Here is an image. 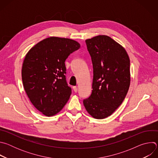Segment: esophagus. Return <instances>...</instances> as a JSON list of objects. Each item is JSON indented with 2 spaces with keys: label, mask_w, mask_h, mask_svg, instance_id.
Wrapping results in <instances>:
<instances>
[{
  "label": "esophagus",
  "mask_w": 158,
  "mask_h": 158,
  "mask_svg": "<svg viewBox=\"0 0 158 158\" xmlns=\"http://www.w3.org/2000/svg\"><path fill=\"white\" fill-rule=\"evenodd\" d=\"M73 90H74V91L75 92V93H76L77 91V87H76V86H73Z\"/></svg>",
  "instance_id": "34e87169"
}]
</instances>
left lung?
Returning a JSON list of instances; mask_svg holds the SVG:
<instances>
[{
	"mask_svg": "<svg viewBox=\"0 0 158 158\" xmlns=\"http://www.w3.org/2000/svg\"><path fill=\"white\" fill-rule=\"evenodd\" d=\"M93 66L92 93L84 99L88 113L98 119L110 116L122 104L130 85V60L124 48L110 37L85 40Z\"/></svg>",
	"mask_w": 158,
	"mask_h": 158,
	"instance_id": "8db88e82",
	"label": "left lung"
}]
</instances>
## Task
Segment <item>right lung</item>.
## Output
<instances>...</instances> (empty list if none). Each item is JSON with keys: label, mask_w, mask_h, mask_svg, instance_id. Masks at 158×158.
<instances>
[{"label": "right lung", "mask_w": 158, "mask_h": 158, "mask_svg": "<svg viewBox=\"0 0 158 158\" xmlns=\"http://www.w3.org/2000/svg\"><path fill=\"white\" fill-rule=\"evenodd\" d=\"M80 47L73 39L50 37L26 54L22 67V82L31 102L44 115H56L68 101L71 88L66 82L65 61Z\"/></svg>", "instance_id": "1"}]
</instances>
